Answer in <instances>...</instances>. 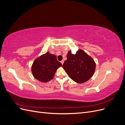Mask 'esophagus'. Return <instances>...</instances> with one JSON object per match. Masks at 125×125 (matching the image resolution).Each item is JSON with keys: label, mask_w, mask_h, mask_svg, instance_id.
<instances>
[{"label": "esophagus", "mask_w": 125, "mask_h": 125, "mask_svg": "<svg viewBox=\"0 0 125 125\" xmlns=\"http://www.w3.org/2000/svg\"><path fill=\"white\" fill-rule=\"evenodd\" d=\"M61 62V63H62V65H63V62H64V61H63V60H62V61H61V62Z\"/></svg>", "instance_id": "1"}]
</instances>
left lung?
Returning a JSON list of instances; mask_svg holds the SVG:
<instances>
[{
	"label": "left lung",
	"instance_id": "8db88e82",
	"mask_svg": "<svg viewBox=\"0 0 125 125\" xmlns=\"http://www.w3.org/2000/svg\"><path fill=\"white\" fill-rule=\"evenodd\" d=\"M67 58L62 68L72 80L82 83L91 78L96 68V63L91 57L80 49L75 54L68 51Z\"/></svg>",
	"mask_w": 125,
	"mask_h": 125
}]
</instances>
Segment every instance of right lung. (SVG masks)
<instances>
[{
    "instance_id": "obj_1",
    "label": "right lung",
    "mask_w": 125,
    "mask_h": 125,
    "mask_svg": "<svg viewBox=\"0 0 125 125\" xmlns=\"http://www.w3.org/2000/svg\"><path fill=\"white\" fill-rule=\"evenodd\" d=\"M62 66L54 54L47 52L35 59L32 67V73L37 80L47 82L53 79L57 70Z\"/></svg>"
}]
</instances>
